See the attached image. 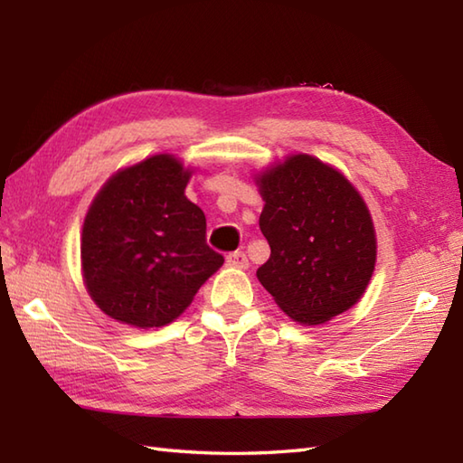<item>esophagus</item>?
Here are the masks:
<instances>
[{
  "mask_svg": "<svg viewBox=\"0 0 463 463\" xmlns=\"http://www.w3.org/2000/svg\"><path fill=\"white\" fill-rule=\"evenodd\" d=\"M226 264L232 269H249V259L242 250H234L229 254V257H226Z\"/></svg>",
  "mask_w": 463,
  "mask_h": 463,
  "instance_id": "esophagus-1",
  "label": "esophagus"
}]
</instances>
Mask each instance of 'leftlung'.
<instances>
[{"label": "left lung", "mask_w": 463, "mask_h": 463, "mask_svg": "<svg viewBox=\"0 0 463 463\" xmlns=\"http://www.w3.org/2000/svg\"><path fill=\"white\" fill-rule=\"evenodd\" d=\"M260 231L270 259L260 284L292 320L307 326L346 312L376 264V232L360 193L340 171L310 155H290L257 176Z\"/></svg>", "instance_id": "8db88e82"}]
</instances>
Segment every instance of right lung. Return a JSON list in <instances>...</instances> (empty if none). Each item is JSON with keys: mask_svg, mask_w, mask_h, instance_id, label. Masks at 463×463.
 <instances>
[{"mask_svg": "<svg viewBox=\"0 0 463 463\" xmlns=\"http://www.w3.org/2000/svg\"><path fill=\"white\" fill-rule=\"evenodd\" d=\"M191 171L173 155L115 173L87 211L81 269L107 317L159 328L186 310L222 254L206 244L204 213L184 196Z\"/></svg>", "mask_w": 463, "mask_h": 463, "instance_id": "add662e5", "label": "right lung"}]
</instances>
